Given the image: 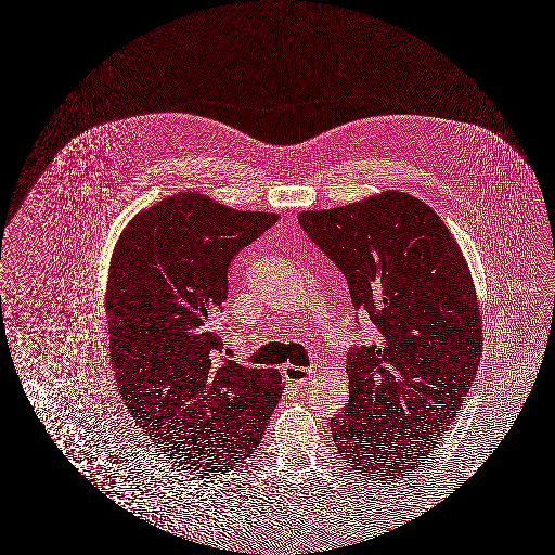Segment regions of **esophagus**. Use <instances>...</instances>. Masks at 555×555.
I'll return each instance as SVG.
<instances>
[{"label": "esophagus", "instance_id": "esophagus-1", "mask_svg": "<svg viewBox=\"0 0 555 555\" xmlns=\"http://www.w3.org/2000/svg\"><path fill=\"white\" fill-rule=\"evenodd\" d=\"M283 373H285V379L293 387H307L309 383L315 379V371L313 369H301V366H295V364L283 366Z\"/></svg>", "mask_w": 555, "mask_h": 555}]
</instances>
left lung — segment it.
Masks as SVG:
<instances>
[{"label":"left lung","instance_id":"left-lung-1","mask_svg":"<svg viewBox=\"0 0 555 555\" xmlns=\"http://www.w3.org/2000/svg\"><path fill=\"white\" fill-rule=\"evenodd\" d=\"M299 223L377 327L375 343L348 352L350 398L330 421L338 453L366 478L402 479L444 439L478 373L481 318L465 256L405 192L301 210Z\"/></svg>","mask_w":555,"mask_h":555}]
</instances>
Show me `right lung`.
<instances>
[{
  "label": "right lung",
  "instance_id": "1",
  "mask_svg": "<svg viewBox=\"0 0 555 555\" xmlns=\"http://www.w3.org/2000/svg\"><path fill=\"white\" fill-rule=\"evenodd\" d=\"M276 219L180 192L134 215L116 242L106 318L120 398L166 459L201 476L248 459L283 396L276 369L219 359L212 332L233 256Z\"/></svg>",
  "mask_w": 555,
  "mask_h": 555
}]
</instances>
